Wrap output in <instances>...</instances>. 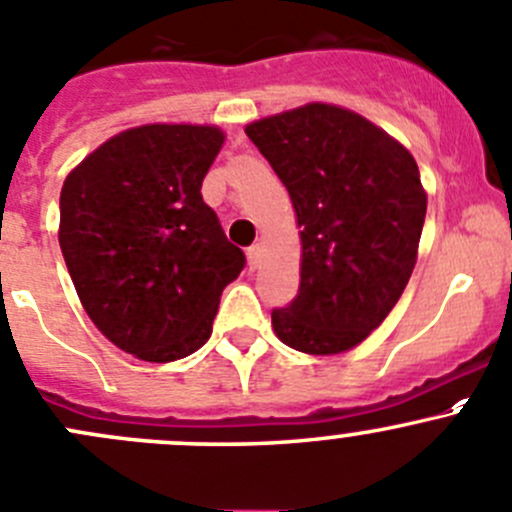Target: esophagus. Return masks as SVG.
I'll return each instance as SVG.
<instances>
[{
	"label": "esophagus",
	"instance_id": "obj_1",
	"mask_svg": "<svg viewBox=\"0 0 512 512\" xmlns=\"http://www.w3.org/2000/svg\"><path fill=\"white\" fill-rule=\"evenodd\" d=\"M260 257H262V247H260V245L247 247V260H250V267H252V270H255V267L260 265Z\"/></svg>",
	"mask_w": 512,
	"mask_h": 512
}]
</instances>
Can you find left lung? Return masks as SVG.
<instances>
[{"label": "left lung", "mask_w": 512, "mask_h": 512, "mask_svg": "<svg viewBox=\"0 0 512 512\" xmlns=\"http://www.w3.org/2000/svg\"><path fill=\"white\" fill-rule=\"evenodd\" d=\"M245 135L302 227L300 290L272 310L277 337L307 355L360 345L413 275L428 210L413 155L360 114L320 102L247 124Z\"/></svg>", "instance_id": "8db88e82"}]
</instances>
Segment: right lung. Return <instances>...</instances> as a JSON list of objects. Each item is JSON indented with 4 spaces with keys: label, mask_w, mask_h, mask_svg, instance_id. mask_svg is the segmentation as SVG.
I'll list each match as a JSON object with an SVG mask.
<instances>
[{
    "label": "right lung",
    "mask_w": 512,
    "mask_h": 512,
    "mask_svg": "<svg viewBox=\"0 0 512 512\" xmlns=\"http://www.w3.org/2000/svg\"><path fill=\"white\" fill-rule=\"evenodd\" d=\"M222 142L217 127L145 124L64 180L59 247L74 290L99 332L140 360L200 350L245 267L200 192Z\"/></svg>",
    "instance_id": "right-lung-1"
}]
</instances>
